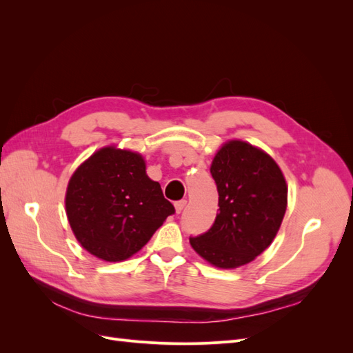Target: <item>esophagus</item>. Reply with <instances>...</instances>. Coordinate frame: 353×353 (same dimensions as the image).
<instances>
[{"mask_svg": "<svg viewBox=\"0 0 353 353\" xmlns=\"http://www.w3.org/2000/svg\"><path fill=\"white\" fill-rule=\"evenodd\" d=\"M185 205H187V200H179V201H176V203H175V210H176V213L183 212L184 208H185Z\"/></svg>", "mask_w": 353, "mask_h": 353, "instance_id": "1", "label": "esophagus"}]
</instances>
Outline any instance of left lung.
<instances>
[{
  "label": "left lung",
  "mask_w": 353,
  "mask_h": 353,
  "mask_svg": "<svg viewBox=\"0 0 353 353\" xmlns=\"http://www.w3.org/2000/svg\"><path fill=\"white\" fill-rule=\"evenodd\" d=\"M218 188L213 225L190 237L193 249L218 268L252 262L272 243L287 208V185L274 160L243 141H230L210 166Z\"/></svg>",
  "instance_id": "1"
}]
</instances>
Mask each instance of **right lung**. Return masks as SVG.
<instances>
[{"label":"right lung","instance_id":"right-lung-1","mask_svg":"<svg viewBox=\"0 0 353 353\" xmlns=\"http://www.w3.org/2000/svg\"><path fill=\"white\" fill-rule=\"evenodd\" d=\"M66 213L85 250L121 262L140 250L175 208L147 176L140 154L105 147L70 178Z\"/></svg>","mask_w":353,"mask_h":353}]
</instances>
